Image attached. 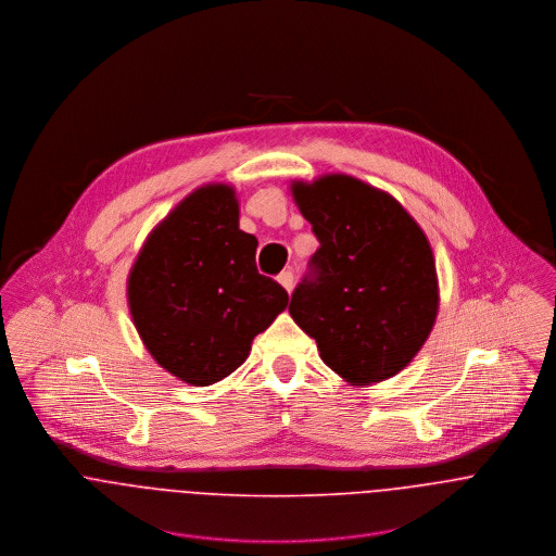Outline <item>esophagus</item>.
Here are the masks:
<instances>
[{
  "label": "esophagus",
  "instance_id": "34e87169",
  "mask_svg": "<svg viewBox=\"0 0 556 556\" xmlns=\"http://www.w3.org/2000/svg\"><path fill=\"white\" fill-rule=\"evenodd\" d=\"M278 282L285 287V291H287V293H291V291H293V285H295L293 271H291V269H289V271H282V274L278 276Z\"/></svg>",
  "mask_w": 556,
  "mask_h": 556
}]
</instances>
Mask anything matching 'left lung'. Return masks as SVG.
Segmentation results:
<instances>
[{"label": "left lung", "mask_w": 556, "mask_h": 556, "mask_svg": "<svg viewBox=\"0 0 556 556\" xmlns=\"http://www.w3.org/2000/svg\"><path fill=\"white\" fill-rule=\"evenodd\" d=\"M317 236L289 304L320 359L349 383H379L424 346L439 311L428 239L383 190L351 175L291 186Z\"/></svg>", "instance_id": "left-lung-1"}]
</instances>
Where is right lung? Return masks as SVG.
I'll return each mask as SVG.
<instances>
[{
  "label": "right lung",
  "instance_id": "add662e5",
  "mask_svg": "<svg viewBox=\"0 0 556 556\" xmlns=\"http://www.w3.org/2000/svg\"><path fill=\"white\" fill-rule=\"evenodd\" d=\"M258 241L239 229L236 190L188 194L141 248L128 276L135 327L164 370L212 386L245 362L289 293L256 269Z\"/></svg>",
  "mask_w": 556,
  "mask_h": 556
}]
</instances>
